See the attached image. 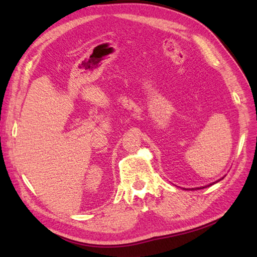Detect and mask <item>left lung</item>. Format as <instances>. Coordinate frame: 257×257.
Instances as JSON below:
<instances>
[{"instance_id": "left-lung-1", "label": "left lung", "mask_w": 257, "mask_h": 257, "mask_svg": "<svg viewBox=\"0 0 257 257\" xmlns=\"http://www.w3.org/2000/svg\"><path fill=\"white\" fill-rule=\"evenodd\" d=\"M219 181H220V180H219ZM210 185H212V184H210ZM203 188H204V187H203ZM198 189H199V188H198Z\"/></svg>"}]
</instances>
